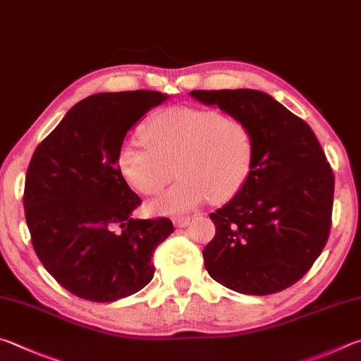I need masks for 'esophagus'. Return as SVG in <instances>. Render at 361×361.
<instances>
[{"mask_svg":"<svg viewBox=\"0 0 361 361\" xmlns=\"http://www.w3.org/2000/svg\"><path fill=\"white\" fill-rule=\"evenodd\" d=\"M192 219L190 217H177L174 219V225L177 226V228H185V226L190 225Z\"/></svg>","mask_w":361,"mask_h":361,"instance_id":"34e87169","label":"esophagus"}]
</instances>
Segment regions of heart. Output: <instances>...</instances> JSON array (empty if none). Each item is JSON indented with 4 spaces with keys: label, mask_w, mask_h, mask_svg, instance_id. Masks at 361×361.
Returning a JSON list of instances; mask_svg holds the SVG:
<instances>
[{
    "label": "heart",
    "mask_w": 361,
    "mask_h": 361,
    "mask_svg": "<svg viewBox=\"0 0 361 361\" xmlns=\"http://www.w3.org/2000/svg\"><path fill=\"white\" fill-rule=\"evenodd\" d=\"M147 142L128 141L117 166L128 185L155 195L173 176L180 179L149 207L164 216H182L212 197L224 203L241 190L254 160V133L241 117L216 109L176 106L164 109L145 128Z\"/></svg>",
    "instance_id": "obj_1"
}]
</instances>
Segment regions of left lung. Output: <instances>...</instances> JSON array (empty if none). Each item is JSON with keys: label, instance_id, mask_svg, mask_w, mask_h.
I'll use <instances>...</instances> for the list:
<instances>
[{"label": "left lung", "instance_id": "8db88e82", "mask_svg": "<svg viewBox=\"0 0 361 361\" xmlns=\"http://www.w3.org/2000/svg\"><path fill=\"white\" fill-rule=\"evenodd\" d=\"M190 94L245 120L255 141L247 180L209 216L216 236L203 250L207 273L244 295L281 292L311 269L328 241L330 163L311 126L268 93L238 88Z\"/></svg>", "mask_w": 361, "mask_h": 361}]
</instances>
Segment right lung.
<instances>
[{"label":"right lung","mask_w":361,"mask_h":361,"mask_svg":"<svg viewBox=\"0 0 361 361\" xmlns=\"http://www.w3.org/2000/svg\"><path fill=\"white\" fill-rule=\"evenodd\" d=\"M166 99L150 90L92 94L31 157L23 193L31 243L50 276L82 300L111 302L144 288L155 249L174 231L169 219L131 217L141 198L117 166L126 133Z\"/></svg>","instance_id":"obj_1"}]
</instances>
